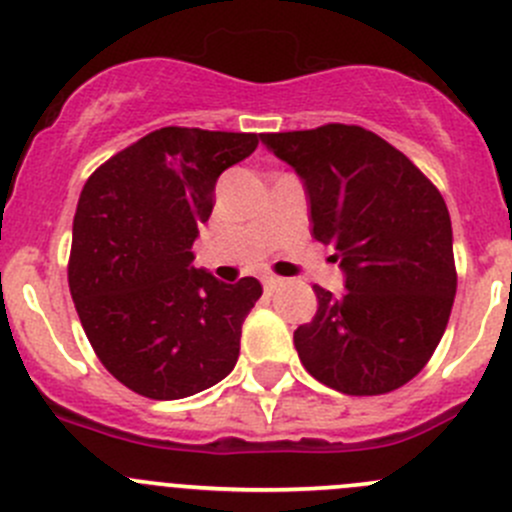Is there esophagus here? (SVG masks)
<instances>
[{"instance_id":"obj_1","label":"esophagus","mask_w":512,"mask_h":512,"mask_svg":"<svg viewBox=\"0 0 512 512\" xmlns=\"http://www.w3.org/2000/svg\"><path fill=\"white\" fill-rule=\"evenodd\" d=\"M262 285H265V292H267V294H275L277 289H280V285H282V277L267 275L265 280H262Z\"/></svg>"}]
</instances>
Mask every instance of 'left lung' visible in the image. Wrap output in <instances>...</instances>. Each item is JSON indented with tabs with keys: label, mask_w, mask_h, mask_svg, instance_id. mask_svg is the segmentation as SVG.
<instances>
[{
	"label": "left lung",
	"mask_w": 512,
	"mask_h": 512,
	"mask_svg": "<svg viewBox=\"0 0 512 512\" xmlns=\"http://www.w3.org/2000/svg\"><path fill=\"white\" fill-rule=\"evenodd\" d=\"M260 138L304 180L314 237L347 275L344 294L314 285L317 314L294 332L299 361L349 396L401 389L436 352L456 297L446 200L404 153L361 126Z\"/></svg>",
	"instance_id": "8db88e82"
}]
</instances>
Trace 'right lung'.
<instances>
[{"label": "right lung", "instance_id": "1", "mask_svg": "<svg viewBox=\"0 0 512 512\" xmlns=\"http://www.w3.org/2000/svg\"><path fill=\"white\" fill-rule=\"evenodd\" d=\"M257 143V133L165 126L98 165L81 190L71 297L98 361L146 399H185L235 366L262 285L193 267V240L220 173Z\"/></svg>", "mask_w": 512, "mask_h": 512}]
</instances>
